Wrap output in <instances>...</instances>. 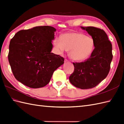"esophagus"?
I'll return each instance as SVG.
<instances>
[{
	"mask_svg": "<svg viewBox=\"0 0 124 124\" xmlns=\"http://www.w3.org/2000/svg\"><path fill=\"white\" fill-rule=\"evenodd\" d=\"M64 62H68V60L67 59H65V60H64Z\"/></svg>",
	"mask_w": 124,
	"mask_h": 124,
	"instance_id": "34e87169",
	"label": "esophagus"
}]
</instances>
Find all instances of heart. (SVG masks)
<instances>
[{"mask_svg": "<svg viewBox=\"0 0 124 124\" xmlns=\"http://www.w3.org/2000/svg\"><path fill=\"white\" fill-rule=\"evenodd\" d=\"M56 52L62 55L70 50L71 58L76 61L85 59L90 55L94 48L95 42L90 36L79 32L66 33L54 39Z\"/></svg>", "mask_w": 124, "mask_h": 124, "instance_id": "1", "label": "heart"}]
</instances>
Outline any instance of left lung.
I'll return each mask as SVG.
<instances>
[{
  "label": "left lung",
  "instance_id": "left-lung-1",
  "mask_svg": "<svg viewBox=\"0 0 124 124\" xmlns=\"http://www.w3.org/2000/svg\"><path fill=\"white\" fill-rule=\"evenodd\" d=\"M80 28L93 39L95 48L85 61L73 63L74 71L69 79L77 88L89 89L97 86L109 73L113 59L112 45L103 30L94 27Z\"/></svg>",
  "mask_w": 124,
  "mask_h": 124
}]
</instances>
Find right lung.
<instances>
[{"label": "right lung", "instance_id": "obj_1", "mask_svg": "<svg viewBox=\"0 0 124 124\" xmlns=\"http://www.w3.org/2000/svg\"><path fill=\"white\" fill-rule=\"evenodd\" d=\"M56 29L38 26L17 32L11 39L8 60L15 78L32 88L49 83L54 71L64 64V59L51 53Z\"/></svg>", "mask_w": 124, "mask_h": 124}]
</instances>
